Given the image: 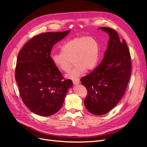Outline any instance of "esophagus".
I'll use <instances>...</instances> for the list:
<instances>
[{"label":"esophagus","instance_id":"1","mask_svg":"<svg viewBox=\"0 0 147 147\" xmlns=\"http://www.w3.org/2000/svg\"><path fill=\"white\" fill-rule=\"evenodd\" d=\"M73 83L74 84H75V85H77V84L80 83V81L78 80H73Z\"/></svg>","mask_w":147,"mask_h":147}]
</instances>
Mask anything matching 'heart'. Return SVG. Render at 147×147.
<instances>
[{
	"label": "heart",
	"instance_id": "b5f03b06",
	"mask_svg": "<svg viewBox=\"0 0 147 147\" xmlns=\"http://www.w3.org/2000/svg\"><path fill=\"white\" fill-rule=\"evenodd\" d=\"M61 52L53 53L51 60L57 69L66 72L70 69L73 60V69L66 75V78L76 80L86 71L94 69L99 59V45L90 37H75L61 47Z\"/></svg>",
	"mask_w": 147,
	"mask_h": 147
}]
</instances>
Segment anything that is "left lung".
<instances>
[{"label": "left lung", "instance_id": "left-lung-1", "mask_svg": "<svg viewBox=\"0 0 147 147\" xmlns=\"http://www.w3.org/2000/svg\"><path fill=\"white\" fill-rule=\"evenodd\" d=\"M109 34V40L99 66L80 80L88 91L84 100L86 109L96 115L108 113L123 96L131 74L129 50L126 42L120 40L117 31L99 28Z\"/></svg>", "mask_w": 147, "mask_h": 147}]
</instances>
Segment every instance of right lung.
I'll return each mask as SVG.
<instances>
[{"mask_svg": "<svg viewBox=\"0 0 147 147\" xmlns=\"http://www.w3.org/2000/svg\"><path fill=\"white\" fill-rule=\"evenodd\" d=\"M70 30L46 32L34 37L21 49L17 57L15 79L26 106L34 113L48 117L63 105L70 80L63 77L50 56L53 46Z\"/></svg>", "mask_w": 147, "mask_h": 147, "instance_id": "right-lung-1", "label": "right lung"}]
</instances>
